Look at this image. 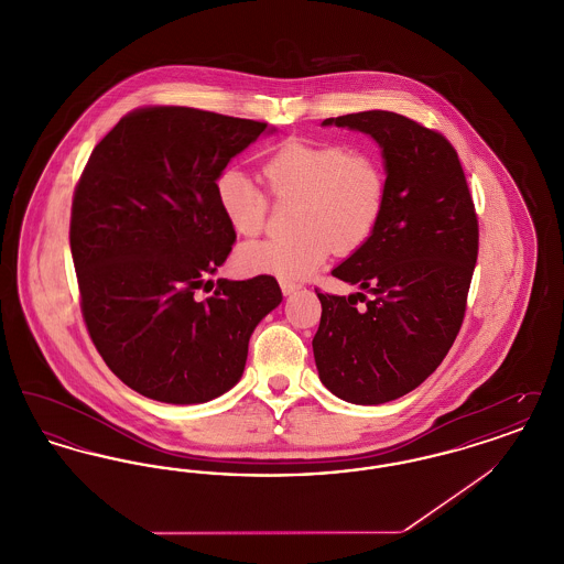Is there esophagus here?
Returning <instances> with one entry per match:
<instances>
[{
  "label": "esophagus",
  "instance_id": "1",
  "mask_svg": "<svg viewBox=\"0 0 564 564\" xmlns=\"http://www.w3.org/2000/svg\"><path fill=\"white\" fill-rule=\"evenodd\" d=\"M279 285H281V292L285 295H292L294 292L300 290V285H297V283H292V281H281Z\"/></svg>",
  "mask_w": 564,
  "mask_h": 564
}]
</instances>
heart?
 <instances>
[{
  "mask_svg": "<svg viewBox=\"0 0 564 564\" xmlns=\"http://www.w3.org/2000/svg\"><path fill=\"white\" fill-rule=\"evenodd\" d=\"M264 177L276 200H297L294 239L245 245L242 270L300 281L334 251H352L370 239L387 198V173L370 150H350L338 141L288 139L267 162ZM219 212L235 235L264 230L269 196L241 169H226L215 180Z\"/></svg>",
  "mask_w": 564,
  "mask_h": 564,
  "instance_id": "b5f03b06",
  "label": "heart"
}]
</instances>
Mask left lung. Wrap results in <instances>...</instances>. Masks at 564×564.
<instances>
[{"instance_id":"8db88e82","label":"left lung","mask_w":564,"mask_h":564,"mask_svg":"<svg viewBox=\"0 0 564 564\" xmlns=\"http://www.w3.org/2000/svg\"><path fill=\"white\" fill-rule=\"evenodd\" d=\"M370 134L387 198L375 232L332 274L361 292L322 294L313 338L323 384L359 405L398 400L435 372L465 317L478 260V217L455 148L395 111L323 120ZM367 306L356 308V300Z\"/></svg>"}]
</instances>
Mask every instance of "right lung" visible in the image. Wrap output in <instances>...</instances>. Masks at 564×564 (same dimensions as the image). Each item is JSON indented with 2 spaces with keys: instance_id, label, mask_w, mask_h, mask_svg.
<instances>
[{
  "instance_id": "obj_1",
  "label": "right lung",
  "mask_w": 564,
  "mask_h": 564,
  "mask_svg": "<svg viewBox=\"0 0 564 564\" xmlns=\"http://www.w3.org/2000/svg\"><path fill=\"white\" fill-rule=\"evenodd\" d=\"M269 129L203 109L127 113L93 150L72 205L69 245L88 334L143 398L203 403L241 380L256 325L283 300L270 274L217 279L237 235L215 180Z\"/></svg>"
}]
</instances>
